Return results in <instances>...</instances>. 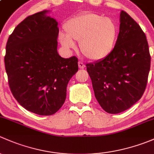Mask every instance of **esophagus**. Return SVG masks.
Listing matches in <instances>:
<instances>
[{
	"mask_svg": "<svg viewBox=\"0 0 154 154\" xmlns=\"http://www.w3.org/2000/svg\"><path fill=\"white\" fill-rule=\"evenodd\" d=\"M79 69H84V68L85 67V64H84V63L82 62V61H79Z\"/></svg>",
	"mask_w": 154,
	"mask_h": 154,
	"instance_id": "esophagus-1",
	"label": "esophagus"
}]
</instances>
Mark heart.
<instances>
[{
  "instance_id": "heart-1",
  "label": "heart",
  "mask_w": 154,
  "mask_h": 154,
  "mask_svg": "<svg viewBox=\"0 0 154 154\" xmlns=\"http://www.w3.org/2000/svg\"><path fill=\"white\" fill-rule=\"evenodd\" d=\"M66 34L60 35L61 44L67 48L75 46L79 41V48L86 58L101 60L113 50L118 31L112 19L104 18L92 12L82 14L70 18L64 26Z\"/></svg>"
}]
</instances>
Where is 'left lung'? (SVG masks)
<instances>
[{
  "mask_svg": "<svg viewBox=\"0 0 154 154\" xmlns=\"http://www.w3.org/2000/svg\"><path fill=\"white\" fill-rule=\"evenodd\" d=\"M86 66L103 110L111 114L128 110L141 99L148 83L150 55L145 32L122 11L119 33L112 51Z\"/></svg>",
  "mask_w": 154,
  "mask_h": 154,
  "instance_id": "left-lung-1",
  "label": "left lung"
}]
</instances>
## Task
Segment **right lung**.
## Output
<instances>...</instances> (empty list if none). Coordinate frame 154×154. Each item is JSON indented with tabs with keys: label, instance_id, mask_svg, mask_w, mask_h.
<instances>
[{
	"label": "right lung",
	"instance_id": "obj_1",
	"mask_svg": "<svg viewBox=\"0 0 154 154\" xmlns=\"http://www.w3.org/2000/svg\"><path fill=\"white\" fill-rule=\"evenodd\" d=\"M44 10L28 16L9 35L4 57L9 88L23 107L41 116L55 113L64 103L78 58L57 51L58 22Z\"/></svg>",
	"mask_w": 154,
	"mask_h": 154
}]
</instances>
